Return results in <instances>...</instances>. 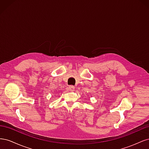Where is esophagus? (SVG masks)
Returning a JSON list of instances; mask_svg holds the SVG:
<instances>
[{"label":"esophagus","instance_id":"34e87169","mask_svg":"<svg viewBox=\"0 0 149 149\" xmlns=\"http://www.w3.org/2000/svg\"><path fill=\"white\" fill-rule=\"evenodd\" d=\"M74 87L73 86H70L68 87V90L69 91H73L74 90Z\"/></svg>","mask_w":149,"mask_h":149}]
</instances>
